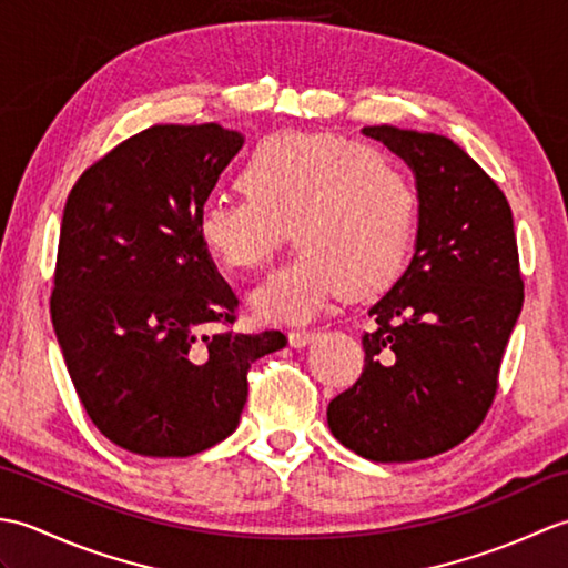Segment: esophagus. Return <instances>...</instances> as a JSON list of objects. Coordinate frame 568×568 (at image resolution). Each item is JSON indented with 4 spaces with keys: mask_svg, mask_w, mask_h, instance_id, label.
Listing matches in <instances>:
<instances>
[{
    "mask_svg": "<svg viewBox=\"0 0 568 568\" xmlns=\"http://www.w3.org/2000/svg\"><path fill=\"white\" fill-rule=\"evenodd\" d=\"M315 336H317L315 329H291V332H287V339H291V344L295 348L307 346L312 339H315Z\"/></svg>",
    "mask_w": 568,
    "mask_h": 568,
    "instance_id": "obj_1",
    "label": "esophagus"
}]
</instances>
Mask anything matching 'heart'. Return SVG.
Returning <instances> with one entry per match:
<instances>
[{"label":"heart","instance_id":"1","mask_svg":"<svg viewBox=\"0 0 568 568\" xmlns=\"http://www.w3.org/2000/svg\"><path fill=\"white\" fill-rule=\"evenodd\" d=\"M239 197H212L197 234L229 271H258L283 244L297 253L251 297L263 320H305L336 293H383L413 253L419 197L393 155L329 131H275L236 175Z\"/></svg>","mask_w":568,"mask_h":568}]
</instances>
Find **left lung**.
<instances>
[{
	"mask_svg": "<svg viewBox=\"0 0 568 568\" xmlns=\"http://www.w3.org/2000/svg\"><path fill=\"white\" fill-rule=\"evenodd\" d=\"M417 178L415 256L368 310L364 371L327 407L329 429L371 462H419L474 434L498 393L525 283L510 204L439 134L366 126Z\"/></svg>",
	"mask_w": 568,
	"mask_h": 568,
	"instance_id": "1",
	"label": "left lung"
}]
</instances>
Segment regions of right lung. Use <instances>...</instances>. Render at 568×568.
<instances>
[{"label": "right lung", "mask_w": 568, "mask_h": 568, "mask_svg": "<svg viewBox=\"0 0 568 568\" xmlns=\"http://www.w3.org/2000/svg\"><path fill=\"white\" fill-rule=\"evenodd\" d=\"M241 146L220 124H155L94 161L68 195L53 327L84 413L126 452L192 456L229 437L251 364L287 342L232 329L239 300L197 234Z\"/></svg>", "instance_id": "1"}]
</instances>
